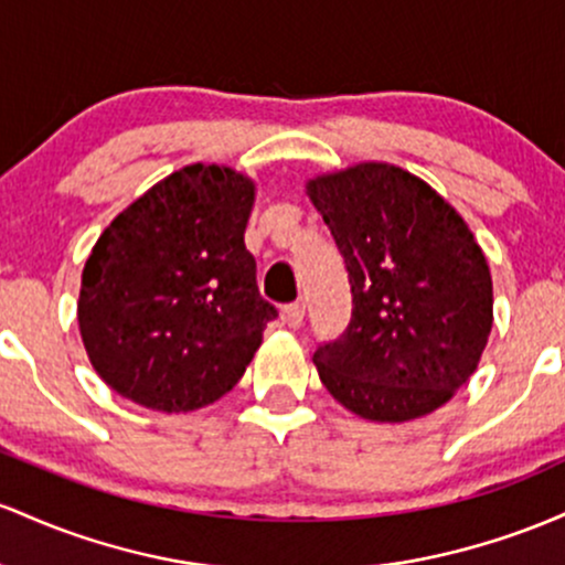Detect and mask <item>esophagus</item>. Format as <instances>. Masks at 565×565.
Listing matches in <instances>:
<instances>
[{
    "mask_svg": "<svg viewBox=\"0 0 565 565\" xmlns=\"http://www.w3.org/2000/svg\"><path fill=\"white\" fill-rule=\"evenodd\" d=\"M282 320H285V326L288 328H301V322H303V303H288V307L282 309Z\"/></svg>",
    "mask_w": 565,
    "mask_h": 565,
    "instance_id": "1",
    "label": "esophagus"
}]
</instances>
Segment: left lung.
Segmentation results:
<instances>
[{
    "instance_id": "left-lung-1",
    "label": "left lung",
    "mask_w": 565,
    "mask_h": 565,
    "mask_svg": "<svg viewBox=\"0 0 565 565\" xmlns=\"http://www.w3.org/2000/svg\"><path fill=\"white\" fill-rule=\"evenodd\" d=\"M344 256L352 320L315 350L326 390L371 422L433 414L470 382L493 322L478 239L429 183L386 162L307 181Z\"/></svg>"
}]
</instances>
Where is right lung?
<instances>
[{"label": "right lung", "mask_w": 565, "mask_h": 565, "mask_svg": "<svg viewBox=\"0 0 565 565\" xmlns=\"http://www.w3.org/2000/svg\"><path fill=\"white\" fill-rule=\"evenodd\" d=\"M256 183L186 164L125 207L82 271L79 333L100 379L164 414L211 405L243 379L277 309L245 248Z\"/></svg>", "instance_id": "right-lung-1"}]
</instances>
